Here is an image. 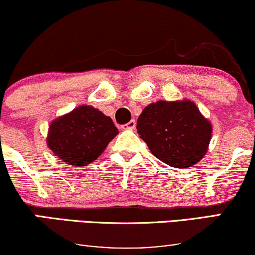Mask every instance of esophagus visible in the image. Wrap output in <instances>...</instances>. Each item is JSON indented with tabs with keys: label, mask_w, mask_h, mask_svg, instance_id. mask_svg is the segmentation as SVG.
<instances>
[{
	"label": "esophagus",
	"mask_w": 255,
	"mask_h": 255,
	"mask_svg": "<svg viewBox=\"0 0 255 255\" xmlns=\"http://www.w3.org/2000/svg\"><path fill=\"white\" fill-rule=\"evenodd\" d=\"M134 128H135V121L134 120H131L128 124H125L123 127V128H130V130H133Z\"/></svg>",
	"instance_id": "esophagus-1"
}]
</instances>
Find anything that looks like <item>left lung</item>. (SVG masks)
<instances>
[{
    "label": "left lung",
    "mask_w": 255,
    "mask_h": 255,
    "mask_svg": "<svg viewBox=\"0 0 255 255\" xmlns=\"http://www.w3.org/2000/svg\"><path fill=\"white\" fill-rule=\"evenodd\" d=\"M137 130L160 161L175 168H188L207 154L212 125L193 101L161 100L142 110Z\"/></svg>",
    "instance_id": "1"
}]
</instances>
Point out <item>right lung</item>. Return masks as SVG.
Wrapping results in <instances>:
<instances>
[{"label":"right lung","mask_w":255,"mask_h":255,"mask_svg":"<svg viewBox=\"0 0 255 255\" xmlns=\"http://www.w3.org/2000/svg\"><path fill=\"white\" fill-rule=\"evenodd\" d=\"M117 134L118 128L109 116L82 104L51 122L46 142L66 165L81 167L99 158Z\"/></svg>","instance_id":"obj_1"}]
</instances>
